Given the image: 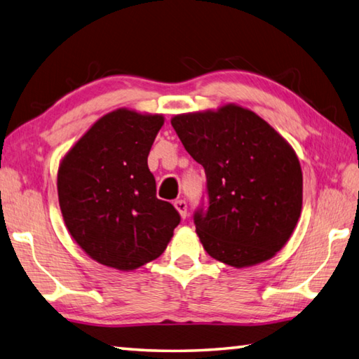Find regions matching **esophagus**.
Masks as SVG:
<instances>
[{"mask_svg":"<svg viewBox=\"0 0 359 359\" xmlns=\"http://www.w3.org/2000/svg\"><path fill=\"white\" fill-rule=\"evenodd\" d=\"M173 205H175V208L178 209L181 217L186 219V215H187V203H186V200H177L173 203Z\"/></svg>","mask_w":359,"mask_h":359,"instance_id":"esophagus-1","label":"esophagus"}]
</instances>
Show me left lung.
<instances>
[{"label": "left lung", "instance_id": "8db88e82", "mask_svg": "<svg viewBox=\"0 0 359 359\" xmlns=\"http://www.w3.org/2000/svg\"><path fill=\"white\" fill-rule=\"evenodd\" d=\"M172 126L206 173L208 206L194 223L208 255L238 269L275 256L302 212L303 175L292 147L236 104L175 116Z\"/></svg>", "mask_w": 359, "mask_h": 359}]
</instances>
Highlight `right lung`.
<instances>
[{"label": "right lung", "mask_w": 359, "mask_h": 359, "mask_svg": "<svg viewBox=\"0 0 359 359\" xmlns=\"http://www.w3.org/2000/svg\"><path fill=\"white\" fill-rule=\"evenodd\" d=\"M162 116L128 109L106 114L65 154L57 195L72 238L92 259L133 270L159 258L181 220L156 197L148 153Z\"/></svg>", "instance_id": "obj_1"}]
</instances>
